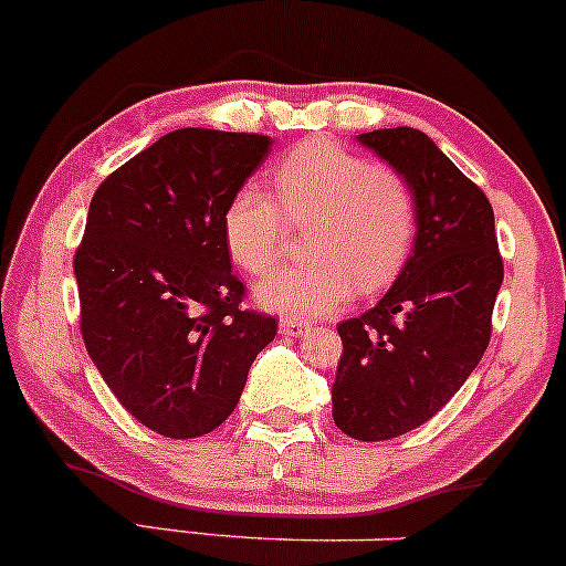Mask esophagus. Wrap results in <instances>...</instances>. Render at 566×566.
Listing matches in <instances>:
<instances>
[{"mask_svg":"<svg viewBox=\"0 0 566 566\" xmlns=\"http://www.w3.org/2000/svg\"><path fill=\"white\" fill-rule=\"evenodd\" d=\"M307 329L310 326L302 324V321H291V318L281 321V334H285V337H302Z\"/></svg>","mask_w":566,"mask_h":566,"instance_id":"1","label":"esophagus"}]
</instances>
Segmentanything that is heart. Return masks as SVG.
<instances>
[{"label": "heart", "instance_id": "b5f03b06", "mask_svg": "<svg viewBox=\"0 0 566 566\" xmlns=\"http://www.w3.org/2000/svg\"><path fill=\"white\" fill-rule=\"evenodd\" d=\"M277 202L242 186L221 229L242 270L264 272L281 259L291 223L310 229L307 264H289L256 283V300L291 318L334 313L386 289L416 240V199L397 169L369 164L329 139L296 145L275 167Z\"/></svg>", "mask_w": 566, "mask_h": 566}]
</instances>
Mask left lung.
Wrapping results in <instances>:
<instances>
[{
    "label": "left lung",
    "instance_id": "1",
    "mask_svg": "<svg viewBox=\"0 0 566 566\" xmlns=\"http://www.w3.org/2000/svg\"><path fill=\"white\" fill-rule=\"evenodd\" d=\"M356 139L397 169L416 199L402 272L378 305L337 326L334 423L378 442L427 423L464 386L489 348L504 272L489 199L434 139L410 126Z\"/></svg>",
    "mask_w": 566,
    "mask_h": 566
}]
</instances>
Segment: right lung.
<instances>
[{
  "label": "right lung",
  "instance_id": "right-lung-1",
  "mask_svg": "<svg viewBox=\"0 0 566 566\" xmlns=\"http://www.w3.org/2000/svg\"><path fill=\"white\" fill-rule=\"evenodd\" d=\"M270 150L264 135L169 132L91 199L75 253L83 343L115 399L156 434L221 427L275 339L272 315L240 307L221 229Z\"/></svg>",
  "mask_w": 566,
  "mask_h": 566
}]
</instances>
